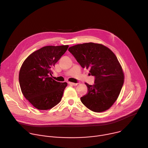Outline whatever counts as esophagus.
<instances>
[{
    "label": "esophagus",
    "mask_w": 148,
    "mask_h": 148,
    "mask_svg": "<svg viewBox=\"0 0 148 148\" xmlns=\"http://www.w3.org/2000/svg\"><path fill=\"white\" fill-rule=\"evenodd\" d=\"M69 84H70V85L71 86H75L77 85V83H73V82H69Z\"/></svg>",
    "instance_id": "esophagus-1"
}]
</instances>
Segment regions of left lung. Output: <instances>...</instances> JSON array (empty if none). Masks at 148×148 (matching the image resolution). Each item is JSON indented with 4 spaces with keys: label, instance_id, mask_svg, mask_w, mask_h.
Segmentation results:
<instances>
[{
    "label": "left lung",
    "instance_id": "8db88e82",
    "mask_svg": "<svg viewBox=\"0 0 148 148\" xmlns=\"http://www.w3.org/2000/svg\"><path fill=\"white\" fill-rule=\"evenodd\" d=\"M69 51L84 69H90L95 77L88 92L81 97L82 103L90 110L100 112L108 110L118 98L124 75L114 53L100 44L88 43L70 47Z\"/></svg>",
    "mask_w": 148,
    "mask_h": 148
}]
</instances>
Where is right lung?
Here are the masks:
<instances>
[{
    "label": "right lung",
    "instance_id": "add662e5",
    "mask_svg": "<svg viewBox=\"0 0 148 148\" xmlns=\"http://www.w3.org/2000/svg\"><path fill=\"white\" fill-rule=\"evenodd\" d=\"M69 46H48L32 53L20 68L18 81L25 97L40 110L52 108L61 101L67 83L55 81L52 69Z\"/></svg>",
    "mask_w": 148,
    "mask_h": 148
}]
</instances>
